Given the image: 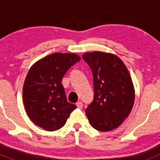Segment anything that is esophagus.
I'll list each match as a JSON object with an SVG mask.
<instances>
[{
  "instance_id": "34e87169",
  "label": "esophagus",
  "mask_w": 160,
  "mask_h": 160,
  "mask_svg": "<svg viewBox=\"0 0 160 160\" xmlns=\"http://www.w3.org/2000/svg\"><path fill=\"white\" fill-rule=\"evenodd\" d=\"M76 106L78 107V108L82 109V107H83V104H82V102H78L76 103Z\"/></svg>"
}]
</instances>
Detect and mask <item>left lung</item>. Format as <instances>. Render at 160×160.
I'll return each instance as SVG.
<instances>
[{
  "instance_id": "1",
  "label": "left lung",
  "mask_w": 160,
  "mask_h": 160,
  "mask_svg": "<svg viewBox=\"0 0 160 160\" xmlns=\"http://www.w3.org/2000/svg\"><path fill=\"white\" fill-rule=\"evenodd\" d=\"M94 81V99L86 109L94 129L109 131L117 128L131 113L135 90L128 69L117 56L95 51L82 55Z\"/></svg>"
}]
</instances>
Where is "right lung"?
<instances>
[{"label": "right lung", "instance_id": "obj_1", "mask_svg": "<svg viewBox=\"0 0 160 160\" xmlns=\"http://www.w3.org/2000/svg\"><path fill=\"white\" fill-rule=\"evenodd\" d=\"M80 61L74 53H54L37 62L23 87L25 111L33 123L49 131L62 128L76 105L66 99L63 76Z\"/></svg>", "mask_w": 160, "mask_h": 160}]
</instances>
